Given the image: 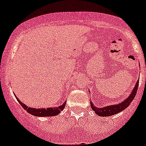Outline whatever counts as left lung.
Listing matches in <instances>:
<instances>
[{
  "label": "left lung",
  "mask_w": 146,
  "mask_h": 146,
  "mask_svg": "<svg viewBox=\"0 0 146 146\" xmlns=\"http://www.w3.org/2000/svg\"><path fill=\"white\" fill-rule=\"evenodd\" d=\"M138 82L139 81L138 80V82L136 84V86L134 87V89L133 90L132 92L131 93L130 96L128 98H126L121 103L118 104H115V105L107 106V107H104L103 108H98V107H95V105L92 104V102H90V105L92 110H94L95 111V113L98 116H100V117H110V116L114 115V114L124 110L125 109L129 107V104L133 101L135 96H136L137 90H138Z\"/></svg>",
  "instance_id": "left-lung-1"
}]
</instances>
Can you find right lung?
Segmentation results:
<instances>
[{"label": "right lung", "instance_id": "obj_1", "mask_svg": "<svg viewBox=\"0 0 146 146\" xmlns=\"http://www.w3.org/2000/svg\"><path fill=\"white\" fill-rule=\"evenodd\" d=\"M16 98V96H15ZM17 100L20 103V105L27 111L29 114H32L36 117H52V116L58 115L61 111H62L64 109L65 106H66V102H65L62 105L59 106L58 107H51V108H47V109H36L32 108V107H28L25 104H23L22 102L19 100L17 98H16Z\"/></svg>", "mask_w": 146, "mask_h": 146}]
</instances>
